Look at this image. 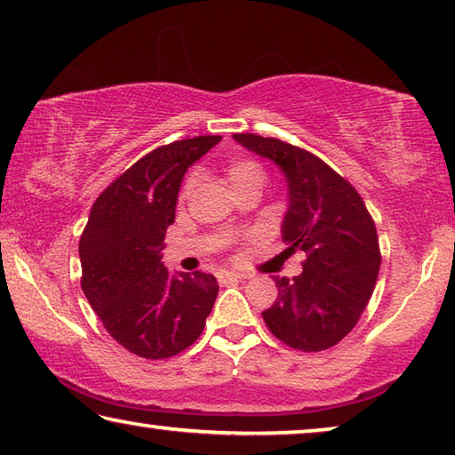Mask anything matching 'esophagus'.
<instances>
[{
    "instance_id": "obj_1",
    "label": "esophagus",
    "mask_w": 455,
    "mask_h": 455,
    "mask_svg": "<svg viewBox=\"0 0 455 455\" xmlns=\"http://www.w3.org/2000/svg\"><path fill=\"white\" fill-rule=\"evenodd\" d=\"M241 279H243V275H238V273H220V275H219V281H220V283L241 281Z\"/></svg>"
}]
</instances>
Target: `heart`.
I'll use <instances>...</instances> for the list:
<instances>
[{
	"label": "heart",
	"instance_id": "heart-1",
	"mask_svg": "<svg viewBox=\"0 0 455 455\" xmlns=\"http://www.w3.org/2000/svg\"><path fill=\"white\" fill-rule=\"evenodd\" d=\"M222 172H225V179L228 182V187L233 188L235 195L249 188H255L259 192L265 188L267 172L263 164L255 158H243V156L230 158L225 164V168H222ZM190 190H192V179L184 182L182 196H188Z\"/></svg>",
	"mask_w": 455,
	"mask_h": 455
}]
</instances>
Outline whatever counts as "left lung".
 Masks as SVG:
<instances>
[{"mask_svg":"<svg viewBox=\"0 0 455 455\" xmlns=\"http://www.w3.org/2000/svg\"><path fill=\"white\" fill-rule=\"evenodd\" d=\"M235 140L271 158L287 176L284 252H305L301 275L275 276L279 297L263 311L267 327L292 349L333 347L357 325L373 295L381 251L371 214L353 184L313 152L249 132Z\"/></svg>","mask_w":455,"mask_h":455,"instance_id":"8db88e82","label":"left lung"}]
</instances>
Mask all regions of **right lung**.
I'll use <instances>...</instances> for the list:
<instances>
[{
	"instance_id": "1",
	"label": "right lung",
	"mask_w": 455,
	"mask_h": 455,
	"mask_svg": "<svg viewBox=\"0 0 455 455\" xmlns=\"http://www.w3.org/2000/svg\"><path fill=\"white\" fill-rule=\"evenodd\" d=\"M222 136L158 146L122 172L92 206L80 236L82 291L108 333L144 359H166L203 333L219 295L212 275H171L166 228L187 168Z\"/></svg>"
}]
</instances>
